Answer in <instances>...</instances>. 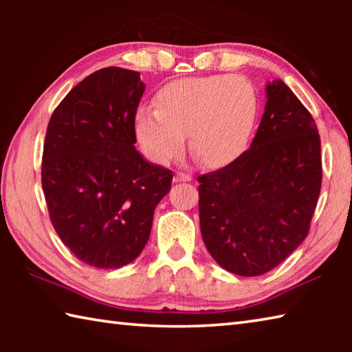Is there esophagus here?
Returning a JSON list of instances; mask_svg holds the SVG:
<instances>
[{"label": "esophagus", "instance_id": "obj_1", "mask_svg": "<svg viewBox=\"0 0 352 352\" xmlns=\"http://www.w3.org/2000/svg\"><path fill=\"white\" fill-rule=\"evenodd\" d=\"M190 180H192V177L188 175V174H184V172H177L175 177H174V182H175V183H180V182H190Z\"/></svg>", "mask_w": 352, "mask_h": 352}]
</instances>
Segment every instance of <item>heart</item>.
Wrapping results in <instances>:
<instances>
[{"label": "heart", "mask_w": 352, "mask_h": 352, "mask_svg": "<svg viewBox=\"0 0 352 352\" xmlns=\"http://www.w3.org/2000/svg\"><path fill=\"white\" fill-rule=\"evenodd\" d=\"M258 118V94L242 76L184 77L155 94V109L141 107L133 130L142 153L169 164L188 146L208 168H220L245 151Z\"/></svg>", "instance_id": "heart-1"}]
</instances>
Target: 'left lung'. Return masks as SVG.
Segmentation results:
<instances>
[{"label":"left lung","instance_id":"left-lung-1","mask_svg":"<svg viewBox=\"0 0 352 352\" xmlns=\"http://www.w3.org/2000/svg\"><path fill=\"white\" fill-rule=\"evenodd\" d=\"M317 124L283 80L267 83V104L248 151L200 175L201 237L220 267L259 276L306 239L321 189Z\"/></svg>","mask_w":352,"mask_h":352}]
</instances>
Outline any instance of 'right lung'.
<instances>
[{
    "label": "right lung",
    "mask_w": 352,
    "mask_h": 352,
    "mask_svg": "<svg viewBox=\"0 0 352 352\" xmlns=\"http://www.w3.org/2000/svg\"><path fill=\"white\" fill-rule=\"evenodd\" d=\"M144 88L138 71L102 68L77 83L47 124L41 186L50 219L71 253L96 269L138 258L174 177L135 148Z\"/></svg>",
    "instance_id": "right-lung-1"
}]
</instances>
